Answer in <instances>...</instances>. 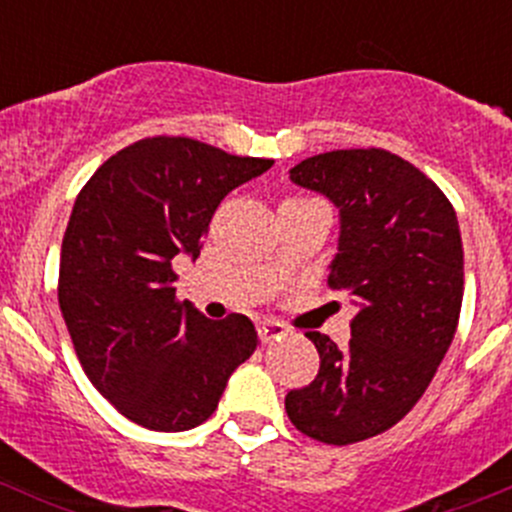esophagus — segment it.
I'll return each instance as SVG.
<instances>
[{
  "label": "esophagus",
  "instance_id": "esophagus-1",
  "mask_svg": "<svg viewBox=\"0 0 512 512\" xmlns=\"http://www.w3.org/2000/svg\"><path fill=\"white\" fill-rule=\"evenodd\" d=\"M287 334H289V329L282 322H277V319H265L260 327V337L265 344L280 342V339H285Z\"/></svg>",
  "mask_w": 512,
  "mask_h": 512
}]
</instances>
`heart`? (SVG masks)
<instances>
[{"label": "heart", "mask_w": 512, "mask_h": 512, "mask_svg": "<svg viewBox=\"0 0 512 512\" xmlns=\"http://www.w3.org/2000/svg\"><path fill=\"white\" fill-rule=\"evenodd\" d=\"M294 200H302V198H294Z\"/></svg>", "instance_id": "heart-1"}]
</instances>
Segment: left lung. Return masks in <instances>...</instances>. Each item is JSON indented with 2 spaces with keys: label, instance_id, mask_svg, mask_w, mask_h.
<instances>
[{
  "label": "left lung",
  "instance_id": "left-lung-1",
  "mask_svg": "<svg viewBox=\"0 0 512 512\" xmlns=\"http://www.w3.org/2000/svg\"><path fill=\"white\" fill-rule=\"evenodd\" d=\"M289 178L339 208L327 282L352 297L356 314L344 349L307 332L319 371L289 391L285 409L304 436L349 446L409 414L451 347L463 302L461 230L443 190L384 148L319 153Z\"/></svg>",
  "mask_w": 512,
  "mask_h": 512
}]
</instances>
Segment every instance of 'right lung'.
Segmentation results:
<instances>
[{
	"mask_svg": "<svg viewBox=\"0 0 512 512\" xmlns=\"http://www.w3.org/2000/svg\"><path fill=\"white\" fill-rule=\"evenodd\" d=\"M275 160L156 136L111 156L81 188L59 262V307L91 384L128 421L188 431L213 416L257 349L245 314L178 302L173 257L195 260L220 200Z\"/></svg>",
	"mask_w": 512,
	"mask_h": 512,
	"instance_id": "1",
	"label": "right lung"
}]
</instances>
